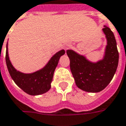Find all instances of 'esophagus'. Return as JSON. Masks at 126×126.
<instances>
[{"label":"esophagus","instance_id":"obj_1","mask_svg":"<svg viewBox=\"0 0 126 126\" xmlns=\"http://www.w3.org/2000/svg\"><path fill=\"white\" fill-rule=\"evenodd\" d=\"M71 46H72V45L69 44H66L65 46V50H67V49H69V48H71Z\"/></svg>","mask_w":126,"mask_h":126}]
</instances>
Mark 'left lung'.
<instances>
[{
	"mask_svg": "<svg viewBox=\"0 0 126 126\" xmlns=\"http://www.w3.org/2000/svg\"><path fill=\"white\" fill-rule=\"evenodd\" d=\"M102 31L106 35L107 45L102 60L94 63L72 50H67L76 84L87 92L97 93L105 89L111 81L118 66L119 52L115 35L106 26Z\"/></svg>",
	"mask_w": 126,
	"mask_h": 126,
	"instance_id": "obj_1",
	"label": "left lung"
}]
</instances>
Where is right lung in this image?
<instances>
[{"instance_id":"add662e5","label":"right lung","mask_w":126,"mask_h":126,"mask_svg":"<svg viewBox=\"0 0 126 126\" xmlns=\"http://www.w3.org/2000/svg\"><path fill=\"white\" fill-rule=\"evenodd\" d=\"M65 53L64 50L54 54L48 63L37 72L24 74L17 71L12 65L8 54L7 44L6 48V64L8 71L15 83L22 90L31 95H38L46 93L51 88L54 70L57 67L60 57Z\"/></svg>"}]
</instances>
